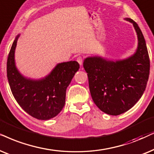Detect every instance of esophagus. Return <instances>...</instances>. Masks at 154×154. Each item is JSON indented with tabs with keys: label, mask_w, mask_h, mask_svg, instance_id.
I'll return each instance as SVG.
<instances>
[{
	"label": "esophagus",
	"mask_w": 154,
	"mask_h": 154,
	"mask_svg": "<svg viewBox=\"0 0 154 154\" xmlns=\"http://www.w3.org/2000/svg\"><path fill=\"white\" fill-rule=\"evenodd\" d=\"M77 62H78V63L79 64V65H82V62H83V59H82V58L81 56H79L78 58H77Z\"/></svg>",
	"instance_id": "esophagus-1"
}]
</instances>
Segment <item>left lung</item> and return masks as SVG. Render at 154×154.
<instances>
[{"mask_svg":"<svg viewBox=\"0 0 154 154\" xmlns=\"http://www.w3.org/2000/svg\"><path fill=\"white\" fill-rule=\"evenodd\" d=\"M125 20L133 24L137 33L138 44L134 54L116 60L89 56L83 62L94 103L110 116L124 113L137 103L149 76L150 61L144 35L134 20Z\"/></svg>","mask_w":154,"mask_h":154,"instance_id":"left-lung-1","label":"left lung"}]
</instances>
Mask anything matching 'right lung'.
I'll list each match as a JSON object with an SVG mask.
<instances>
[{
  "instance_id": "right-lung-1",
  "label": "right lung",
  "mask_w": 154,
  "mask_h": 154,
  "mask_svg": "<svg viewBox=\"0 0 154 154\" xmlns=\"http://www.w3.org/2000/svg\"><path fill=\"white\" fill-rule=\"evenodd\" d=\"M17 34L12 45L7 62V77L14 97L26 112L38 120L54 118L65 103L66 90L79 65L77 61L58 63L44 77L32 79L24 77L15 64V53Z\"/></svg>"
}]
</instances>
